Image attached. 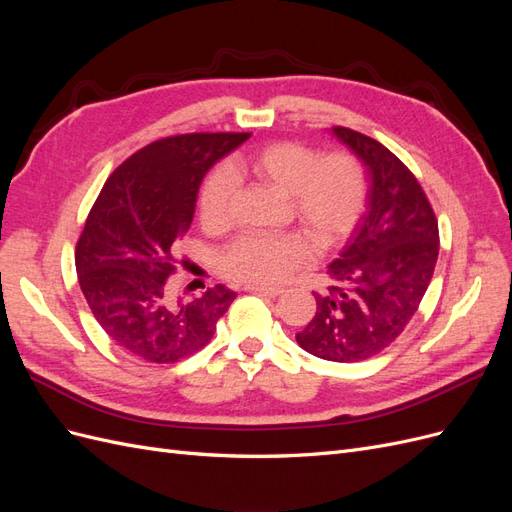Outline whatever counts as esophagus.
<instances>
[{"instance_id":"obj_1","label":"esophagus","mask_w":512,"mask_h":512,"mask_svg":"<svg viewBox=\"0 0 512 512\" xmlns=\"http://www.w3.org/2000/svg\"><path fill=\"white\" fill-rule=\"evenodd\" d=\"M245 290H250V292H254V294H260V297H269V299H275V297H280V294L284 292L282 288H271V286H245Z\"/></svg>"}]
</instances>
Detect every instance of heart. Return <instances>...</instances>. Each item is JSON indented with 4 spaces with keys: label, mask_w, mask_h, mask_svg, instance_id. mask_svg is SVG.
<instances>
[{
    "label": "heart",
    "mask_w": 512,
    "mask_h": 512,
    "mask_svg": "<svg viewBox=\"0 0 512 512\" xmlns=\"http://www.w3.org/2000/svg\"><path fill=\"white\" fill-rule=\"evenodd\" d=\"M235 177H250L288 198L292 218L318 247H333L359 222L367 198L361 162L346 151L322 156L301 143H271L230 164ZM232 181L215 170L200 192V218L207 226L228 220ZM314 260V247L299 235H243L220 254L222 271L245 284L273 286Z\"/></svg>",
    "instance_id": "heart-1"
}]
</instances>
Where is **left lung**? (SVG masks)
<instances>
[{
    "instance_id": "8db88e82",
    "label": "left lung",
    "mask_w": 512,
    "mask_h": 512,
    "mask_svg": "<svg viewBox=\"0 0 512 512\" xmlns=\"http://www.w3.org/2000/svg\"><path fill=\"white\" fill-rule=\"evenodd\" d=\"M367 173V211L329 265L331 286L316 292V316L297 344L324 361L356 363L391 346L416 314L436 269L440 235L421 183L382 143L331 130Z\"/></svg>"
}]
</instances>
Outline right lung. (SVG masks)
<instances>
[{
  "mask_svg": "<svg viewBox=\"0 0 512 512\" xmlns=\"http://www.w3.org/2000/svg\"><path fill=\"white\" fill-rule=\"evenodd\" d=\"M247 132L168 136L136 151L108 177L76 243V273L91 314L121 348L175 363L209 344L237 294L218 284L170 297L175 243L188 232L207 170Z\"/></svg>",
  "mask_w": 512,
  "mask_h": 512,
  "instance_id": "obj_1",
  "label": "right lung"
}]
</instances>
